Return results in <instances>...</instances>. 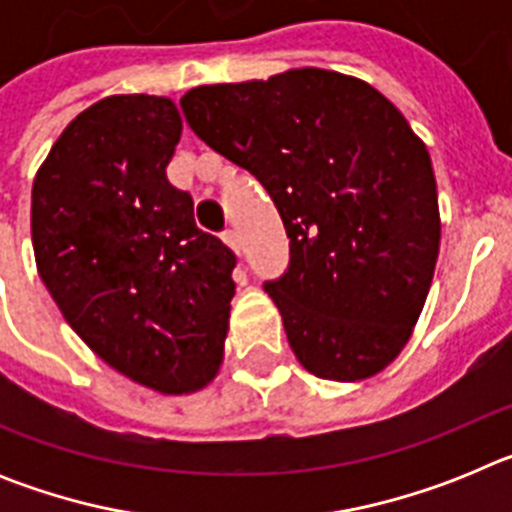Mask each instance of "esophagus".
Masks as SVG:
<instances>
[{"instance_id": "esophagus-1", "label": "esophagus", "mask_w": 512, "mask_h": 512, "mask_svg": "<svg viewBox=\"0 0 512 512\" xmlns=\"http://www.w3.org/2000/svg\"><path fill=\"white\" fill-rule=\"evenodd\" d=\"M223 241L228 243V246L233 248L235 253H241L243 243H241V233H238V230H225V233H223Z\"/></svg>"}]
</instances>
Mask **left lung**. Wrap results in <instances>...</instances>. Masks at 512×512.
Wrapping results in <instances>:
<instances>
[{"label":"left lung","mask_w":512,"mask_h":512,"mask_svg":"<svg viewBox=\"0 0 512 512\" xmlns=\"http://www.w3.org/2000/svg\"><path fill=\"white\" fill-rule=\"evenodd\" d=\"M189 128L251 171L282 215L289 266L264 289L307 372L374 377L400 356L441 243L431 156L372 84L325 69L194 87Z\"/></svg>","instance_id":"1"}]
</instances>
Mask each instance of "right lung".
<instances>
[{
    "label": "right lung",
    "mask_w": 512,
    "mask_h": 512,
    "mask_svg": "<svg viewBox=\"0 0 512 512\" xmlns=\"http://www.w3.org/2000/svg\"><path fill=\"white\" fill-rule=\"evenodd\" d=\"M182 138L169 97L115 94L66 125L33 182L38 274L102 361L164 395L223 364L235 253L166 179Z\"/></svg>",
    "instance_id": "obj_1"
}]
</instances>
